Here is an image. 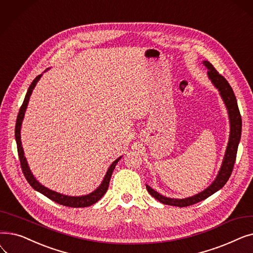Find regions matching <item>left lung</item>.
<instances>
[{
	"label": "left lung",
	"instance_id": "obj_1",
	"mask_svg": "<svg viewBox=\"0 0 253 253\" xmlns=\"http://www.w3.org/2000/svg\"><path fill=\"white\" fill-rule=\"evenodd\" d=\"M203 64L208 70L207 72L208 78L210 79L212 84L214 85V87L219 91V94L225 106H227L229 119H230V128H231L228 147H227V150H225L223 161L216 178L207 189H205L201 193L189 198H184V199L167 198L161 194H159L155 190H153L151 187H149V185H147V190L150 193V195H152L155 199H157L159 202L166 205L185 207V206H190L205 200L206 198H208L212 194H214L215 192L220 190L223 185L227 183V181L229 180L232 174L234 164L236 161L238 145H239V142H240L241 131H242V120H241L240 111H239L238 104H237L236 96L229 82L221 75L218 74V72L213 68V65L207 60L203 61Z\"/></svg>",
	"mask_w": 253,
	"mask_h": 253
}]
</instances>
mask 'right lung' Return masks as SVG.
<instances>
[{
    "label": "right lung",
    "mask_w": 253,
    "mask_h": 253,
    "mask_svg": "<svg viewBox=\"0 0 253 253\" xmlns=\"http://www.w3.org/2000/svg\"><path fill=\"white\" fill-rule=\"evenodd\" d=\"M42 75H39L34 81L33 83L31 84V86L29 87V90L28 92H26V95L24 97V100H23V103L21 105V108L19 110V113H18V116H17V120H16V126H15V139H16V144H17V152H18V156H19V160H20V165H21V169H22V172L23 174L26 178V180H28V182L32 185V188L35 189L36 191H38L39 193L43 194L44 196H46L47 198L51 199L52 201H54L60 205H63V206H69V207H76V208H79V207H88L92 204L96 203L98 200H100L101 197L106 193V191H108L109 189V184H110V180H111V176L113 174V171L117 165V163L119 162L120 159L122 158L119 157L117 160H115L112 165L109 167L108 171H106V174L104 175L103 177V180L102 182L100 183L99 187L95 190L93 191L92 193L88 194V195H85V196H79V197H72V196H66V195H62V194H59L57 192H54L52 190H49L48 188L44 187V185H42L41 183H40L36 178L35 176L33 175L32 171L29 167V164H28V161H26V159L24 157V153H23V149H22V144H21V140H20V129H21V124H22V120L24 118V114H25V111H26V108H28V103H29V100H30V97L32 95L33 93V90L34 88L36 87L37 83L40 79H41Z\"/></svg>",
    "instance_id": "1"
}]
</instances>
